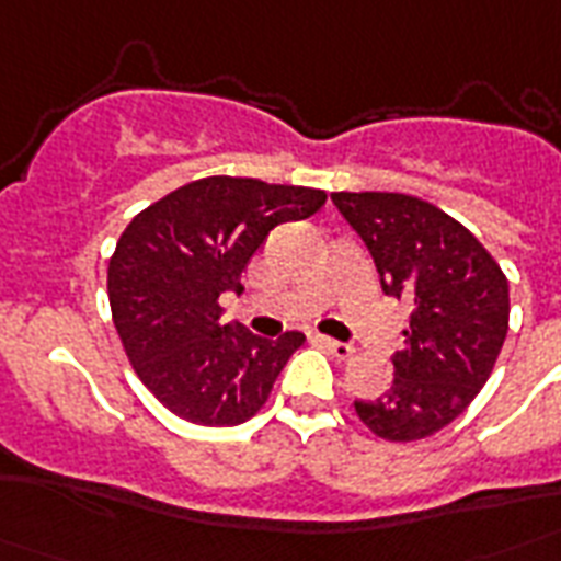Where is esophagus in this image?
<instances>
[{
  "mask_svg": "<svg viewBox=\"0 0 561 561\" xmlns=\"http://www.w3.org/2000/svg\"><path fill=\"white\" fill-rule=\"evenodd\" d=\"M308 341L314 343V346H320V350L332 352V355H337L341 360H346L355 355V346H352V343L332 341V337H325V334H308Z\"/></svg>",
  "mask_w": 561,
  "mask_h": 561,
  "instance_id": "obj_1",
  "label": "esophagus"
}]
</instances>
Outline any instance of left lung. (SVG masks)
Returning a JSON list of instances; mask_svg holds the SVG:
<instances>
[{
  "label": "left lung",
  "mask_w": 561,
  "mask_h": 561,
  "mask_svg": "<svg viewBox=\"0 0 561 561\" xmlns=\"http://www.w3.org/2000/svg\"><path fill=\"white\" fill-rule=\"evenodd\" d=\"M364 238L387 297L410 306L392 387L355 401L364 425L390 443L443 431L489 381L510 329V282L486 247L434 203L399 192H334Z\"/></svg>",
  "instance_id": "8db88e82"
}]
</instances>
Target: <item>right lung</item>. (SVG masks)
Listing matches in <instances>:
<instances>
[{
    "instance_id": "add662e5",
    "label": "right lung",
    "mask_w": 561,
    "mask_h": 561,
    "mask_svg": "<svg viewBox=\"0 0 561 561\" xmlns=\"http://www.w3.org/2000/svg\"><path fill=\"white\" fill-rule=\"evenodd\" d=\"M323 188L203 178L136 215L110 255L113 323L139 381L192 425L253 419L306 334L262 341L220 320V297L285 220L323 209Z\"/></svg>"
}]
</instances>
